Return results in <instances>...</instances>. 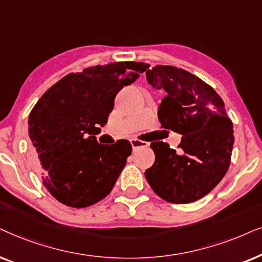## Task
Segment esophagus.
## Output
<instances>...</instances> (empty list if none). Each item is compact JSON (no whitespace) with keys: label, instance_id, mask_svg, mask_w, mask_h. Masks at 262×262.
<instances>
[{"label":"esophagus","instance_id":"obj_1","mask_svg":"<svg viewBox=\"0 0 262 262\" xmlns=\"http://www.w3.org/2000/svg\"><path fill=\"white\" fill-rule=\"evenodd\" d=\"M130 144H132V148H133V151L138 149L139 147H142V146H147L148 145L147 142H142L140 140H138V139H132Z\"/></svg>","mask_w":262,"mask_h":262}]
</instances>
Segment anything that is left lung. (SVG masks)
Returning a JSON list of instances; mask_svg holds the SVG:
<instances>
[{
	"mask_svg": "<svg viewBox=\"0 0 262 262\" xmlns=\"http://www.w3.org/2000/svg\"><path fill=\"white\" fill-rule=\"evenodd\" d=\"M146 79L165 91L158 109L160 123L183 135L177 152L166 142H152L156 160L145 171L146 180L165 201H196L221 182L230 165L233 129L224 102L198 76L172 66L147 69Z\"/></svg>",
	"mask_w": 262,
	"mask_h": 262,
	"instance_id": "left-lung-1",
	"label": "left lung"
}]
</instances>
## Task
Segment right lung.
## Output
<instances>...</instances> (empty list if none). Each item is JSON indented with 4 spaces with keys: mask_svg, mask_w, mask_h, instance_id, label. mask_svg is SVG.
<instances>
[{
    "mask_svg": "<svg viewBox=\"0 0 262 262\" xmlns=\"http://www.w3.org/2000/svg\"><path fill=\"white\" fill-rule=\"evenodd\" d=\"M148 64L116 62L71 73L41 96L29 116V135L41 181L56 200L87 207L113 190L132 153L128 140L98 144L115 97Z\"/></svg>",
    "mask_w": 262,
    "mask_h": 262,
    "instance_id": "1",
    "label": "right lung"
}]
</instances>
